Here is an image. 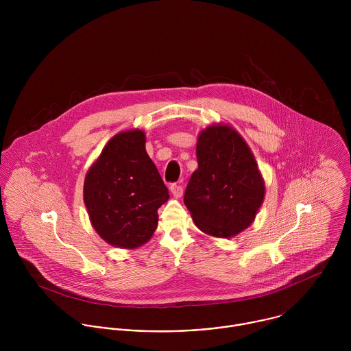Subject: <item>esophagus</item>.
Segmentation results:
<instances>
[{
  "label": "esophagus",
  "mask_w": 351,
  "mask_h": 351,
  "mask_svg": "<svg viewBox=\"0 0 351 351\" xmlns=\"http://www.w3.org/2000/svg\"><path fill=\"white\" fill-rule=\"evenodd\" d=\"M170 191H171V193H173V196H174L176 199H180V197L184 195V188H182L181 184H173V185L170 186Z\"/></svg>",
  "instance_id": "34e87169"
}]
</instances>
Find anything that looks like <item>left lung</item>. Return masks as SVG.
<instances>
[{
	"instance_id": "left-lung-1",
	"label": "left lung",
	"mask_w": 351,
	"mask_h": 351,
	"mask_svg": "<svg viewBox=\"0 0 351 351\" xmlns=\"http://www.w3.org/2000/svg\"><path fill=\"white\" fill-rule=\"evenodd\" d=\"M196 154L199 169L188 182L184 202L201 231L231 238L250 226L265 196L254 155L228 125L204 130Z\"/></svg>"
}]
</instances>
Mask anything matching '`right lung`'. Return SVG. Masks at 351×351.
<instances>
[{
  "label": "right lung",
  "instance_id": "right-lung-1",
  "mask_svg": "<svg viewBox=\"0 0 351 351\" xmlns=\"http://www.w3.org/2000/svg\"><path fill=\"white\" fill-rule=\"evenodd\" d=\"M145 143L143 131L117 134L85 178L84 201L90 221L112 246L145 245L158 226V208L169 199Z\"/></svg>",
  "mask_w": 351,
  "mask_h": 351
}]
</instances>
